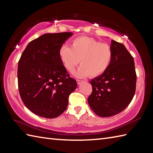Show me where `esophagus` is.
<instances>
[{
	"label": "esophagus",
	"instance_id": "esophagus-1",
	"mask_svg": "<svg viewBox=\"0 0 153 153\" xmlns=\"http://www.w3.org/2000/svg\"><path fill=\"white\" fill-rule=\"evenodd\" d=\"M76 82H77V83L78 84V85H79V84H81V83L83 82V81L82 80H79V79H77Z\"/></svg>",
	"mask_w": 153,
	"mask_h": 153
}]
</instances>
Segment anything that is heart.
Instances as JSON below:
<instances>
[{
    "label": "heart",
    "mask_w": 153,
    "mask_h": 153,
    "mask_svg": "<svg viewBox=\"0 0 153 153\" xmlns=\"http://www.w3.org/2000/svg\"><path fill=\"white\" fill-rule=\"evenodd\" d=\"M59 56L69 71H72L80 63L76 72L77 77H97L108 68L112 59V51L109 45L100 43L92 37H79L71 41V47L62 45Z\"/></svg>",
    "instance_id": "1"
}]
</instances>
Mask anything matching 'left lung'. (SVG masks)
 I'll use <instances>...</instances> for the list:
<instances>
[{
  "label": "left lung",
  "instance_id": "8db88e82",
  "mask_svg": "<svg viewBox=\"0 0 153 153\" xmlns=\"http://www.w3.org/2000/svg\"><path fill=\"white\" fill-rule=\"evenodd\" d=\"M112 59L105 73L91 81L89 105L97 115L110 117L123 111L134 98L136 76L134 58L124 45L111 41Z\"/></svg>",
  "mask_w": 153,
  "mask_h": 153
}]
</instances>
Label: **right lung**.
I'll return each instance as SVG.
<instances>
[{
  "label": "right lung",
  "mask_w": 153,
  "mask_h": 153,
  "mask_svg": "<svg viewBox=\"0 0 153 153\" xmlns=\"http://www.w3.org/2000/svg\"><path fill=\"white\" fill-rule=\"evenodd\" d=\"M71 32L46 33L31 41L18 62L19 95L31 111L54 118L66 110L68 97L77 82L70 77L59 56L62 45Z\"/></svg>",
  "instance_id": "add662e5"
}]
</instances>
